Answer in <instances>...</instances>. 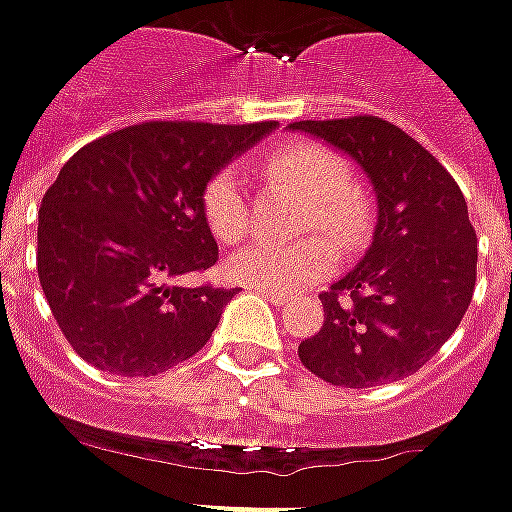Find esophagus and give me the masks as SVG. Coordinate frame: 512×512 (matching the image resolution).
Masks as SVG:
<instances>
[{
    "mask_svg": "<svg viewBox=\"0 0 512 512\" xmlns=\"http://www.w3.org/2000/svg\"><path fill=\"white\" fill-rule=\"evenodd\" d=\"M257 291H260V294H266V297L272 300L274 306H283V303H289V300H291L289 294H280V291H269V289H257Z\"/></svg>",
    "mask_w": 512,
    "mask_h": 512,
    "instance_id": "34e87169",
    "label": "esophagus"
}]
</instances>
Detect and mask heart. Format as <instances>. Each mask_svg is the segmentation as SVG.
<instances>
[{"instance_id": "1", "label": "heart", "mask_w": 512, "mask_h": 512, "mask_svg": "<svg viewBox=\"0 0 512 512\" xmlns=\"http://www.w3.org/2000/svg\"><path fill=\"white\" fill-rule=\"evenodd\" d=\"M263 178L274 189L306 201L300 232L320 229L343 246H354L368 226V206L351 189V167L323 144H291L263 158ZM203 221L223 243H235L249 229L246 184L235 169L209 178L201 195ZM337 252L323 238L297 243H249L226 260V274L252 289L297 291L334 272Z\"/></svg>"}]
</instances>
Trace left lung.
Segmentation results:
<instances>
[{"label":"left lung","mask_w":512,"mask_h":512,"mask_svg":"<svg viewBox=\"0 0 512 512\" xmlns=\"http://www.w3.org/2000/svg\"><path fill=\"white\" fill-rule=\"evenodd\" d=\"M354 158L377 195L368 252L320 294L323 328L297 345L311 374L374 388L416 374L462 323L476 286V232L462 189L431 152L377 115L294 121Z\"/></svg>","instance_id":"left-lung-1"}]
</instances>
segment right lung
<instances>
[{"label":"right lung","instance_id":"add662e5","mask_svg":"<svg viewBox=\"0 0 512 512\" xmlns=\"http://www.w3.org/2000/svg\"><path fill=\"white\" fill-rule=\"evenodd\" d=\"M277 127L144 121L81 147L39 209V283L81 360L155 377L209 343L235 289L178 286L215 266L203 186Z\"/></svg>","mask_w":512,"mask_h":512}]
</instances>
